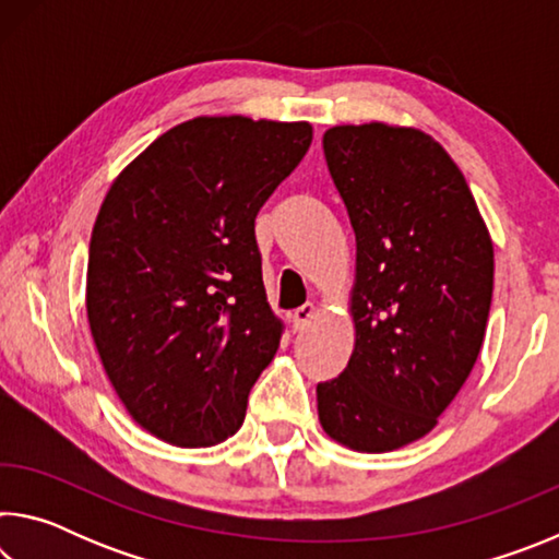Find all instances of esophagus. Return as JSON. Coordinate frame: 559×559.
Returning <instances> with one entry per match:
<instances>
[{
	"mask_svg": "<svg viewBox=\"0 0 559 559\" xmlns=\"http://www.w3.org/2000/svg\"><path fill=\"white\" fill-rule=\"evenodd\" d=\"M313 316H316V306H310V302H306V306H300L298 310H293V313H290L293 330H296V333H300V330L306 328L310 320H313Z\"/></svg>",
	"mask_w": 559,
	"mask_h": 559,
	"instance_id": "esophagus-1",
	"label": "esophagus"
}]
</instances>
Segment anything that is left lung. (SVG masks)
I'll return each mask as SVG.
<instances>
[{
    "instance_id": "obj_1",
    "label": "left lung",
    "mask_w": 559,
    "mask_h": 559,
    "mask_svg": "<svg viewBox=\"0 0 559 559\" xmlns=\"http://www.w3.org/2000/svg\"><path fill=\"white\" fill-rule=\"evenodd\" d=\"M330 177L357 243L355 349L318 382L328 437L392 451L437 427L476 365L493 296V243L461 169L412 128H330Z\"/></svg>"
}]
</instances>
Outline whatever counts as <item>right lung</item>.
<instances>
[{"label": "right lung", "mask_w": 559, "mask_h": 559, "mask_svg": "<svg viewBox=\"0 0 559 559\" xmlns=\"http://www.w3.org/2000/svg\"><path fill=\"white\" fill-rule=\"evenodd\" d=\"M310 140L308 122L194 118L108 189L91 234L88 323L120 402L157 439L214 447L243 424L281 343L257 214Z\"/></svg>", "instance_id": "1"}]
</instances>
